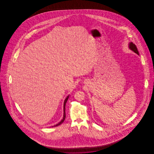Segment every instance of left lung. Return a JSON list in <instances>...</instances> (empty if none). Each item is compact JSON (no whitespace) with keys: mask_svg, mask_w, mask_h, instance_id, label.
Listing matches in <instances>:
<instances>
[{"mask_svg":"<svg viewBox=\"0 0 154 154\" xmlns=\"http://www.w3.org/2000/svg\"><path fill=\"white\" fill-rule=\"evenodd\" d=\"M129 48L130 49H131L134 52L136 53L137 54H139V52L137 51V47L133 43L131 42L129 43Z\"/></svg>","mask_w":154,"mask_h":154,"instance_id":"1","label":"left lung"}]
</instances>
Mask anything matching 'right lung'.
Instances as JSON below:
<instances>
[{
	"mask_svg": "<svg viewBox=\"0 0 154 154\" xmlns=\"http://www.w3.org/2000/svg\"><path fill=\"white\" fill-rule=\"evenodd\" d=\"M68 98H69V96L66 97V100H65V101H64V116H63V118L62 120L59 123H58L57 125H54V126H52V127H57V126H58L59 125H61L63 122H64V121L65 120V118H66V111H65V109H66V102H67V100H68Z\"/></svg>",
	"mask_w": 154,
	"mask_h": 154,
	"instance_id": "obj_1",
	"label": "right lung"
}]
</instances>
